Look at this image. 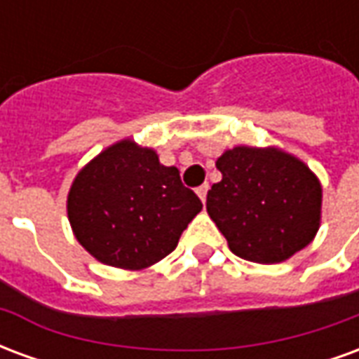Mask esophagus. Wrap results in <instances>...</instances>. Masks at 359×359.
Here are the masks:
<instances>
[{"mask_svg":"<svg viewBox=\"0 0 359 359\" xmlns=\"http://www.w3.org/2000/svg\"><path fill=\"white\" fill-rule=\"evenodd\" d=\"M208 190H210V184H208V182H203L202 187L196 188V194L200 196V200H202L203 203H205V198H208Z\"/></svg>","mask_w":359,"mask_h":359,"instance_id":"34e87169","label":"esophagus"}]
</instances>
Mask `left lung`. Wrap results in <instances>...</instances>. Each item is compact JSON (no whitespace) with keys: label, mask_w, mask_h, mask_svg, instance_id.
<instances>
[{"label":"left lung","mask_w":359,"mask_h":359,"mask_svg":"<svg viewBox=\"0 0 359 359\" xmlns=\"http://www.w3.org/2000/svg\"><path fill=\"white\" fill-rule=\"evenodd\" d=\"M223 179L208 192V213L242 259L285 262L313 241L321 184L300 159L277 148L238 146L217 159Z\"/></svg>","instance_id":"obj_1"}]
</instances>
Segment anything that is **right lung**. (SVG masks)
I'll use <instances>...</instances> for the list:
<instances>
[{
	"label": "right lung",
	"mask_w": 359,
	"mask_h": 359,
	"mask_svg": "<svg viewBox=\"0 0 359 359\" xmlns=\"http://www.w3.org/2000/svg\"><path fill=\"white\" fill-rule=\"evenodd\" d=\"M202 202L154 149L113 144L74 179L67 213L76 241L102 264L144 269L177 248Z\"/></svg>",
	"instance_id": "right-lung-1"
}]
</instances>
